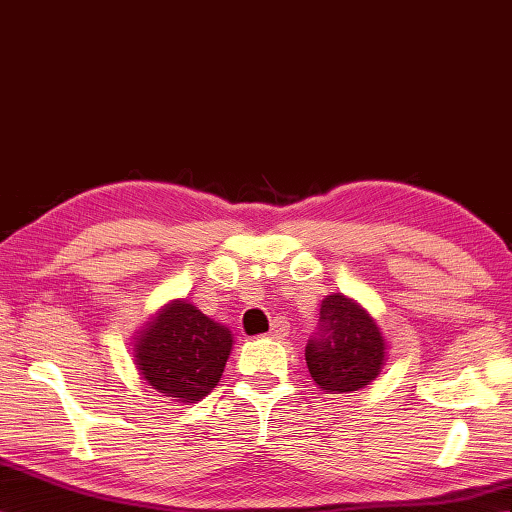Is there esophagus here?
I'll return each mask as SVG.
<instances>
[{"label":"esophagus","mask_w":512,"mask_h":512,"mask_svg":"<svg viewBox=\"0 0 512 512\" xmlns=\"http://www.w3.org/2000/svg\"><path fill=\"white\" fill-rule=\"evenodd\" d=\"M286 336H288V323H286L284 319L273 321L271 331H269V338H273V340H284Z\"/></svg>","instance_id":"obj_1"}]
</instances>
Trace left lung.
<instances>
[{"instance_id":"obj_1","label":"left lung","mask_w":512,"mask_h":512,"mask_svg":"<svg viewBox=\"0 0 512 512\" xmlns=\"http://www.w3.org/2000/svg\"><path fill=\"white\" fill-rule=\"evenodd\" d=\"M388 359V342L372 314L355 299L331 293L321 301V327L306 347V364L319 390L357 392L375 381Z\"/></svg>"}]
</instances>
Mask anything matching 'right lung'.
Wrapping results in <instances>:
<instances>
[{
    "instance_id": "obj_1",
    "label": "right lung",
    "mask_w": 512,
    "mask_h": 512,
    "mask_svg": "<svg viewBox=\"0 0 512 512\" xmlns=\"http://www.w3.org/2000/svg\"><path fill=\"white\" fill-rule=\"evenodd\" d=\"M133 364L163 398L196 403L222 379L232 353V331L187 299H172L133 334Z\"/></svg>"
}]
</instances>
